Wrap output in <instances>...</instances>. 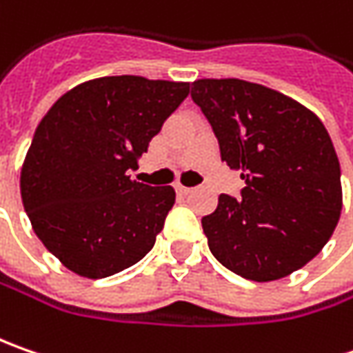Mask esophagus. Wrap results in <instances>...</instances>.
Returning <instances> with one entry per match:
<instances>
[{"label":"esophagus","mask_w":353,"mask_h":353,"mask_svg":"<svg viewBox=\"0 0 353 353\" xmlns=\"http://www.w3.org/2000/svg\"><path fill=\"white\" fill-rule=\"evenodd\" d=\"M176 192H179V194H183V196H186V194H190V192H192V188H188V186H184V184H176Z\"/></svg>","instance_id":"34e87169"}]
</instances>
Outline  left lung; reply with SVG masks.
<instances>
[{
    "label": "left lung",
    "instance_id": "left-lung-1",
    "mask_svg": "<svg viewBox=\"0 0 353 353\" xmlns=\"http://www.w3.org/2000/svg\"><path fill=\"white\" fill-rule=\"evenodd\" d=\"M190 96L210 121L241 198L220 194L202 218L212 255L236 275L267 283L316 257L342 212L340 161L314 112L237 78H202Z\"/></svg>",
    "mask_w": 353,
    "mask_h": 353
}]
</instances>
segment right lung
Instances as JSON below:
<instances>
[{
    "label": "right lung",
    "instance_id": "1",
    "mask_svg": "<svg viewBox=\"0 0 353 353\" xmlns=\"http://www.w3.org/2000/svg\"><path fill=\"white\" fill-rule=\"evenodd\" d=\"M186 96L188 82L103 76L68 90L41 119L21 167V200L66 269L103 279L153 250L174 188L128 172Z\"/></svg>",
    "mask_w": 353,
    "mask_h": 353
}]
</instances>
